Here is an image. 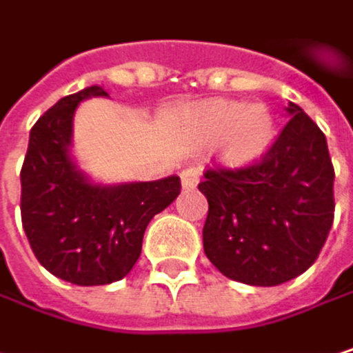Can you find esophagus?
Listing matches in <instances>:
<instances>
[{
    "instance_id": "obj_1",
    "label": "esophagus",
    "mask_w": 353,
    "mask_h": 353,
    "mask_svg": "<svg viewBox=\"0 0 353 353\" xmlns=\"http://www.w3.org/2000/svg\"><path fill=\"white\" fill-rule=\"evenodd\" d=\"M180 178H182V186H184L186 190H192V188H196V184H199V171H196L194 167L184 169V171L180 173Z\"/></svg>"
}]
</instances>
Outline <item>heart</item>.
I'll return each mask as SVG.
<instances>
[{
	"label": "heart",
	"mask_w": 353,
	"mask_h": 353,
	"mask_svg": "<svg viewBox=\"0 0 353 353\" xmlns=\"http://www.w3.org/2000/svg\"><path fill=\"white\" fill-rule=\"evenodd\" d=\"M192 125L205 140H219V159L225 165H248L273 142L275 123L265 105H246L217 99L203 103Z\"/></svg>",
	"instance_id": "b5f03b06"
}]
</instances>
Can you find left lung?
<instances>
[{
    "mask_svg": "<svg viewBox=\"0 0 353 353\" xmlns=\"http://www.w3.org/2000/svg\"><path fill=\"white\" fill-rule=\"evenodd\" d=\"M271 148L240 169L211 167L199 190L209 201L207 259L230 279L271 288L302 275L333 225L335 169L321 128L296 105Z\"/></svg>",
    "mask_w": 353,
    "mask_h": 353,
    "instance_id": "left-lung-1",
    "label": "left lung"
}]
</instances>
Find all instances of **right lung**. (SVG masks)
I'll return each instance as SVG.
<instances>
[{"mask_svg":"<svg viewBox=\"0 0 353 353\" xmlns=\"http://www.w3.org/2000/svg\"><path fill=\"white\" fill-rule=\"evenodd\" d=\"M101 86L59 99L30 130L20 171L22 228L37 261L74 285H107L123 279L142 250L150 219L178 199V175L117 186L92 184L70 157L72 119Z\"/></svg>","mask_w":353,"mask_h":353,"instance_id":"right-lung-1","label":"right lung"}]
</instances>
